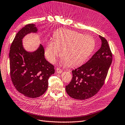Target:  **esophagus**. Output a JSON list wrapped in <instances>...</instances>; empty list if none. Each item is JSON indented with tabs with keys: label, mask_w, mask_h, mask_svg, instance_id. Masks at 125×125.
I'll use <instances>...</instances> for the list:
<instances>
[{
	"label": "esophagus",
	"mask_w": 125,
	"mask_h": 125,
	"mask_svg": "<svg viewBox=\"0 0 125 125\" xmlns=\"http://www.w3.org/2000/svg\"><path fill=\"white\" fill-rule=\"evenodd\" d=\"M56 72L57 73H59V74H60V73H61L62 72V70L59 68H57L56 69Z\"/></svg>",
	"instance_id": "1"
}]
</instances>
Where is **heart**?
I'll use <instances>...</instances> for the list:
<instances>
[{
    "instance_id": "b5f03b06",
    "label": "heart",
    "mask_w": 125,
    "mask_h": 125,
    "mask_svg": "<svg viewBox=\"0 0 125 125\" xmlns=\"http://www.w3.org/2000/svg\"><path fill=\"white\" fill-rule=\"evenodd\" d=\"M95 48L94 40L91 36L74 31L62 29L57 31L54 41L46 44L45 55L51 63L61 55L63 63L74 67L84 62Z\"/></svg>"
}]
</instances>
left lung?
<instances>
[{
    "label": "left lung",
    "instance_id": "1",
    "mask_svg": "<svg viewBox=\"0 0 125 125\" xmlns=\"http://www.w3.org/2000/svg\"><path fill=\"white\" fill-rule=\"evenodd\" d=\"M100 49L84 64L72 70L71 81L65 87L71 98L85 100L93 97L104 85L113 56L105 38L99 35Z\"/></svg>",
    "mask_w": 125,
    "mask_h": 125
}]
</instances>
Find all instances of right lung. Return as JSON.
I'll return each mask as SVG.
<instances>
[{
  "label": "right lung",
  "mask_w": 125,
  "mask_h": 125,
  "mask_svg": "<svg viewBox=\"0 0 125 125\" xmlns=\"http://www.w3.org/2000/svg\"><path fill=\"white\" fill-rule=\"evenodd\" d=\"M37 33V28L34 24L22 28L16 35L9 55L12 83L19 92L30 98L40 97L46 91L48 80L55 72L54 66L45 59L42 45L33 52L24 47V37Z\"/></svg>",
  "instance_id": "obj_1"
}]
</instances>
